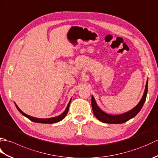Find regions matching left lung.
I'll use <instances>...</instances> for the list:
<instances>
[{
	"label": "left lung",
	"mask_w": 158,
	"mask_h": 158,
	"mask_svg": "<svg viewBox=\"0 0 158 158\" xmlns=\"http://www.w3.org/2000/svg\"><path fill=\"white\" fill-rule=\"evenodd\" d=\"M148 81L146 83L145 89L144 92L143 96L142 97L140 101L139 102L135 108L132 110H129L125 113L121 114V115H109L107 114L100 109L98 106L97 105L96 102V100L94 98V96H92V107L93 110V113L94 115L98 120L103 123H122L124 122H126L129 119L135 117L137 114L139 113V111L141 110L142 107L145 102L146 97L147 94V89H148Z\"/></svg>",
	"instance_id": "8db88e82"
}]
</instances>
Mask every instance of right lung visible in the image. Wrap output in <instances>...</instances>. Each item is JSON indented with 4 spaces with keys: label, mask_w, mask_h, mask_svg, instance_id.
<instances>
[{
    "label": "right lung",
    "mask_w": 158,
    "mask_h": 158,
    "mask_svg": "<svg viewBox=\"0 0 158 158\" xmlns=\"http://www.w3.org/2000/svg\"><path fill=\"white\" fill-rule=\"evenodd\" d=\"M70 101H71V99H70V100L69 101V102L68 104V105H67V107L66 108L65 110L61 114V115H60L57 116V117H52V118H48V119H39V118H36V117L28 115L27 114H26V113H24L23 112H22V110L19 109V107L17 106L16 105H15V106L17 107V109H18V110H19L20 113L22 114L23 116L26 117L30 120H31L32 122H36V123H56V122H60V121L62 120L66 117V115H67V113H68V111H69V105H70Z\"/></svg>",
    "instance_id": "right-lung-1"
}]
</instances>
